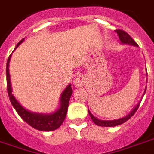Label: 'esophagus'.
<instances>
[{
	"mask_svg": "<svg viewBox=\"0 0 154 154\" xmlns=\"http://www.w3.org/2000/svg\"><path fill=\"white\" fill-rule=\"evenodd\" d=\"M84 83H85V79L84 76L79 75L74 80V85L77 88H81L84 86Z\"/></svg>",
	"mask_w": 154,
	"mask_h": 154,
	"instance_id": "34e87169",
	"label": "esophagus"
}]
</instances>
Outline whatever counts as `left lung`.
Instances as JSON below:
<instances>
[{
	"instance_id": "obj_1",
	"label": "left lung",
	"mask_w": 154,
	"mask_h": 154,
	"mask_svg": "<svg viewBox=\"0 0 154 154\" xmlns=\"http://www.w3.org/2000/svg\"><path fill=\"white\" fill-rule=\"evenodd\" d=\"M115 32H117V34L119 35V40H121V42L122 44H129V45H132L134 46H138V45L136 44V41L132 39V38L131 37L130 35H128V33H127L126 32H124L123 30H120V29H117L115 30ZM146 91V90H145ZM145 91H144V93H145ZM140 102H139L135 108L132 109V111L131 112L130 114H128L127 116L123 117L122 119H116V120H111V121H103V120H99L97 119V118H95L92 114H91V112L88 110V114H89L90 117H91V119L93 121L96 125L97 126H100V127H114V126H118L120 125V124H122L123 122H125L126 121H128L129 119H131V117L133 116L134 114L136 113V110L138 109L139 106H140Z\"/></svg>"
}]
</instances>
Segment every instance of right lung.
Here are the masks:
<instances>
[{
  "instance_id": "add662e5",
  "label": "right lung",
  "mask_w": 154,
  "mask_h": 154,
  "mask_svg": "<svg viewBox=\"0 0 154 154\" xmlns=\"http://www.w3.org/2000/svg\"><path fill=\"white\" fill-rule=\"evenodd\" d=\"M24 39L21 40L18 43L16 48L18 47L21 43L23 41ZM10 54L9 58L7 60L6 64V83H7V91L9 98L14 108L15 109L19 116L25 121V122L32 126L35 129H37L40 131H54L59 128L62 125V122L65 120V118L66 116L67 113L68 105L70 101V98L72 95V88L71 85H68V87L64 90L61 96V106L60 108L57 110L55 113L51 114H33L31 112L27 111L25 109L23 108L19 105L18 101L16 100L12 94V88H11V84H10V73H9V64H10V60L11 57Z\"/></svg>"
}]
</instances>
